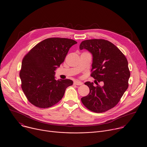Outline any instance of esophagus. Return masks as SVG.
Listing matches in <instances>:
<instances>
[{"label":"esophagus","mask_w":147,"mask_h":147,"mask_svg":"<svg viewBox=\"0 0 147 147\" xmlns=\"http://www.w3.org/2000/svg\"><path fill=\"white\" fill-rule=\"evenodd\" d=\"M74 85H77V86H81L83 84V83L81 82L79 80H76L74 82Z\"/></svg>","instance_id":"34e87169"}]
</instances>
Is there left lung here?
<instances>
[{"instance_id": "1", "label": "left lung", "mask_w": 147, "mask_h": 147, "mask_svg": "<svg viewBox=\"0 0 147 147\" xmlns=\"http://www.w3.org/2000/svg\"><path fill=\"white\" fill-rule=\"evenodd\" d=\"M79 48L91 53L90 76L98 82L104 83L103 86H94L92 82H86L90 91L88 95L81 98L82 102L92 112H105L118 103L128 87L130 74L128 61L114 44L104 39L84 40Z\"/></svg>"}]
</instances>
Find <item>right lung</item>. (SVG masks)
Masks as SVG:
<instances>
[{
    "label": "right lung",
    "mask_w": 147,
    "mask_h": 147,
    "mask_svg": "<svg viewBox=\"0 0 147 147\" xmlns=\"http://www.w3.org/2000/svg\"><path fill=\"white\" fill-rule=\"evenodd\" d=\"M77 42L61 38H48L37 44L23 59L19 76L22 90L30 103L47 108L58 103L70 79H55V70L64 61L70 48Z\"/></svg>",
    "instance_id": "right-lung-1"
}]
</instances>
